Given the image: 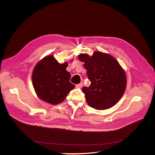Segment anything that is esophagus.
<instances>
[{"mask_svg": "<svg viewBox=\"0 0 155 155\" xmlns=\"http://www.w3.org/2000/svg\"><path fill=\"white\" fill-rule=\"evenodd\" d=\"M83 86V83H79V84H76V87H77V88H81V87H82V86Z\"/></svg>", "mask_w": 155, "mask_h": 155, "instance_id": "obj_1", "label": "esophagus"}]
</instances>
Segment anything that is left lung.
I'll use <instances>...</instances> for the list:
<instances>
[{"label":"left lung","instance_id":"left-lung-1","mask_svg":"<svg viewBox=\"0 0 155 155\" xmlns=\"http://www.w3.org/2000/svg\"><path fill=\"white\" fill-rule=\"evenodd\" d=\"M83 62L91 81L89 87H83L88 105L96 110L110 108L120 101L126 87L125 72L116 59L108 54L96 51L93 56L78 55Z\"/></svg>","mask_w":155,"mask_h":155}]
</instances>
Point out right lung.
I'll return each instance as SVG.
<instances>
[{
    "label": "right lung",
    "mask_w": 155,
    "mask_h": 155,
    "mask_svg": "<svg viewBox=\"0 0 155 155\" xmlns=\"http://www.w3.org/2000/svg\"><path fill=\"white\" fill-rule=\"evenodd\" d=\"M68 63L60 64L47 56L35 65L32 76V84L38 96L42 101L58 104L65 99L75 86L69 82L71 75L66 71Z\"/></svg>",
    "instance_id": "add662e5"
}]
</instances>
